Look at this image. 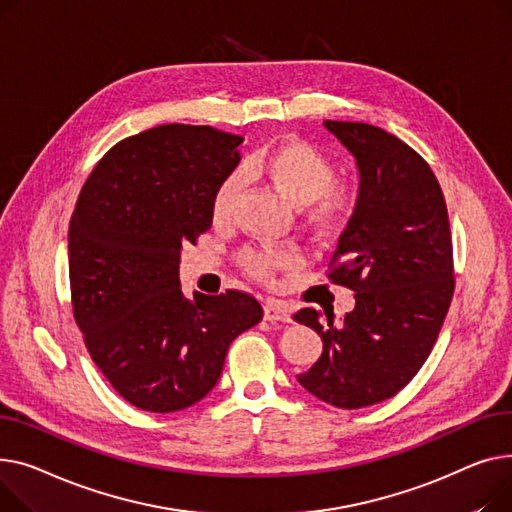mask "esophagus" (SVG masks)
Segmentation results:
<instances>
[{
	"mask_svg": "<svg viewBox=\"0 0 512 512\" xmlns=\"http://www.w3.org/2000/svg\"><path fill=\"white\" fill-rule=\"evenodd\" d=\"M264 318L270 322H291V312L281 302H268L264 306Z\"/></svg>",
	"mask_w": 512,
	"mask_h": 512,
	"instance_id": "obj_1",
	"label": "esophagus"
}]
</instances>
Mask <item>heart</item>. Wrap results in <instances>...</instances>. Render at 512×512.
<instances>
[{
    "mask_svg": "<svg viewBox=\"0 0 512 512\" xmlns=\"http://www.w3.org/2000/svg\"><path fill=\"white\" fill-rule=\"evenodd\" d=\"M246 173L262 179L283 200L297 206L299 213L316 231H330L341 225L353 210L357 190L347 184H335L337 169L314 144L287 138L264 150L246 165ZM242 190L239 173L227 175L213 196L215 223H227L233 217L235 202ZM295 262L287 250H246L242 264L258 279L273 277L277 268Z\"/></svg>",
    "mask_w": 512,
    "mask_h": 512,
    "instance_id": "heart-1",
    "label": "heart"
}]
</instances>
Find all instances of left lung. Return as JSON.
Here are the masks:
<instances>
[{
    "label": "left lung",
    "instance_id": "left-lung-1",
    "mask_svg": "<svg viewBox=\"0 0 512 512\" xmlns=\"http://www.w3.org/2000/svg\"><path fill=\"white\" fill-rule=\"evenodd\" d=\"M324 128L359 171L328 273L355 291V308L343 322L314 308L293 316L322 339L297 382L328 405L362 409L395 397L428 359L455 291L453 239L438 179L411 146L370 124L326 119Z\"/></svg>",
    "mask_w": 512,
    "mask_h": 512
}]
</instances>
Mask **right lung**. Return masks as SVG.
<instances>
[{"label":"right lung","instance_id":"add662e5","mask_svg":"<svg viewBox=\"0 0 512 512\" xmlns=\"http://www.w3.org/2000/svg\"><path fill=\"white\" fill-rule=\"evenodd\" d=\"M242 136L167 124L117 142L80 190L68 231L86 349L128 403L182 411L215 388L231 341L262 320L242 291L184 297L179 254L213 225Z\"/></svg>","mask_w":512,"mask_h":512}]
</instances>
